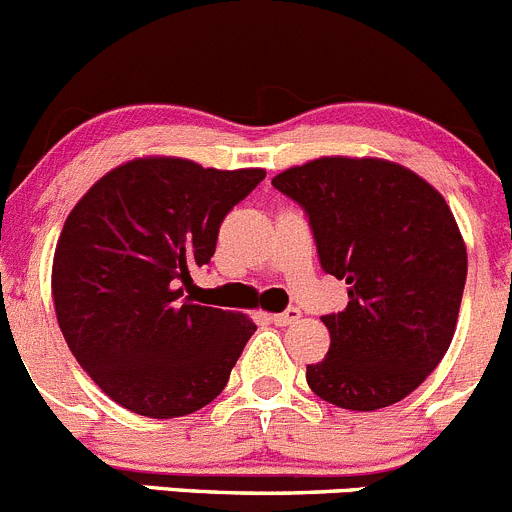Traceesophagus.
Returning a JSON list of instances; mask_svg holds the SVG:
<instances>
[{
    "instance_id": "34e87169",
    "label": "esophagus",
    "mask_w": 512,
    "mask_h": 512,
    "mask_svg": "<svg viewBox=\"0 0 512 512\" xmlns=\"http://www.w3.org/2000/svg\"><path fill=\"white\" fill-rule=\"evenodd\" d=\"M270 321L275 323V326H293L295 321H300V310L298 308H288L285 313L270 315Z\"/></svg>"
}]
</instances>
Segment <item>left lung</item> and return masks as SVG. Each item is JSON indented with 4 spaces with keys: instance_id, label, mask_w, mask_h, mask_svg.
I'll list each match as a JSON object with an SVG mask.
<instances>
[{
    "instance_id": "8db88e82",
    "label": "left lung",
    "mask_w": 512,
    "mask_h": 512,
    "mask_svg": "<svg viewBox=\"0 0 512 512\" xmlns=\"http://www.w3.org/2000/svg\"><path fill=\"white\" fill-rule=\"evenodd\" d=\"M272 186L308 214L321 267L348 285V305L323 315L331 348L305 371L341 409L374 412L412 394L455 336L467 250L444 197L384 159L323 156Z\"/></svg>"
}]
</instances>
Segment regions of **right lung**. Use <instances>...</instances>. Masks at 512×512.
Masks as SVG:
<instances>
[{
	"instance_id": "add662e5",
	"label": "right lung",
	"mask_w": 512,
	"mask_h": 512,
	"mask_svg": "<svg viewBox=\"0 0 512 512\" xmlns=\"http://www.w3.org/2000/svg\"><path fill=\"white\" fill-rule=\"evenodd\" d=\"M265 179L146 156L108 171L75 204L52 260V300L78 364L116 404L151 419L217 399L255 333L250 318L184 298L219 224Z\"/></svg>"
}]
</instances>
